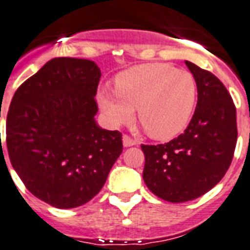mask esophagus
Instances as JSON below:
<instances>
[{"instance_id": "1", "label": "esophagus", "mask_w": 250, "mask_h": 250, "mask_svg": "<svg viewBox=\"0 0 250 250\" xmlns=\"http://www.w3.org/2000/svg\"><path fill=\"white\" fill-rule=\"evenodd\" d=\"M137 144V141H136L135 139H132V137H129V136L125 135L123 136V145L125 146V147H128V146H133Z\"/></svg>"}]
</instances>
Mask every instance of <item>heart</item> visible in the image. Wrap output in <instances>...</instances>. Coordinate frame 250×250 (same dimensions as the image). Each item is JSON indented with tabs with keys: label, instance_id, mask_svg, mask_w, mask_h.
<instances>
[{
	"label": "heart",
	"instance_id": "obj_1",
	"mask_svg": "<svg viewBox=\"0 0 250 250\" xmlns=\"http://www.w3.org/2000/svg\"><path fill=\"white\" fill-rule=\"evenodd\" d=\"M196 93L195 79L190 73L155 62L122 72L115 78V92L101 91L99 103L111 125L129 122L137 109L146 133L155 140H168L188 125Z\"/></svg>",
	"mask_w": 250,
	"mask_h": 250
}]
</instances>
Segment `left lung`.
<instances>
[{
  "label": "left lung",
  "mask_w": 250,
  "mask_h": 250,
  "mask_svg": "<svg viewBox=\"0 0 250 250\" xmlns=\"http://www.w3.org/2000/svg\"><path fill=\"white\" fill-rule=\"evenodd\" d=\"M198 88L195 113L184 133L160 145H141L144 181L160 199L184 203L204 195L222 180L237 140L236 107L224 83L185 62Z\"/></svg>",
  "instance_id": "1"
}]
</instances>
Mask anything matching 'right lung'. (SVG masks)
<instances>
[{"mask_svg":"<svg viewBox=\"0 0 250 250\" xmlns=\"http://www.w3.org/2000/svg\"><path fill=\"white\" fill-rule=\"evenodd\" d=\"M100 77L91 60L55 58L20 84L10 104V162L25 188L56 208L90 202L123 151L121 132L95 122Z\"/></svg>","mask_w":250,"mask_h":250,"instance_id":"add662e5","label":"right lung"}]
</instances>
